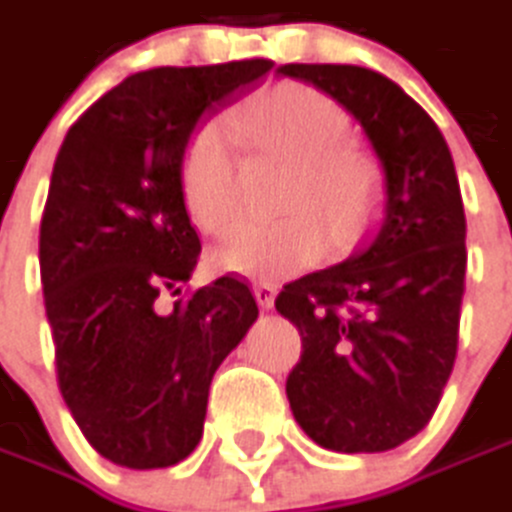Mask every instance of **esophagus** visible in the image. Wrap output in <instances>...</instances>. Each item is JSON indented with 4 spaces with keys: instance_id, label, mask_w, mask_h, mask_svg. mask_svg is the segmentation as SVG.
I'll list each match as a JSON object with an SVG mask.
<instances>
[{
    "instance_id": "esophagus-1",
    "label": "esophagus",
    "mask_w": 512,
    "mask_h": 512,
    "mask_svg": "<svg viewBox=\"0 0 512 512\" xmlns=\"http://www.w3.org/2000/svg\"><path fill=\"white\" fill-rule=\"evenodd\" d=\"M253 297H256V303H259L262 309H274L276 288L274 285H268V282H259V285H253Z\"/></svg>"
}]
</instances>
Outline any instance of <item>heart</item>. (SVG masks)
<instances>
[{
	"label": "heart",
	"mask_w": 512,
	"mask_h": 512,
	"mask_svg": "<svg viewBox=\"0 0 512 512\" xmlns=\"http://www.w3.org/2000/svg\"><path fill=\"white\" fill-rule=\"evenodd\" d=\"M347 113L306 84H276L241 110L247 139L291 163L279 221L244 224L227 238L218 268L244 279H282L317 265L329 236L335 250H349L364 236L379 198L376 163L341 142ZM180 195L189 218L209 236L236 224V154L233 130L209 119L195 130L180 157Z\"/></svg>",
	"instance_id": "obj_1"
}]
</instances>
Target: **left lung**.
<instances>
[{
    "label": "left lung",
    "instance_id": "left-lung-1",
    "mask_svg": "<svg viewBox=\"0 0 512 512\" xmlns=\"http://www.w3.org/2000/svg\"><path fill=\"white\" fill-rule=\"evenodd\" d=\"M361 125L384 198L367 247L288 282L276 311L303 335L285 393L323 449L387 452L428 425L457 355L466 218L452 151L434 119L382 72L285 63Z\"/></svg>",
    "mask_w": 512,
    "mask_h": 512
}]
</instances>
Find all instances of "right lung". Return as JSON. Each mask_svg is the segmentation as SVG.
<instances>
[{
	"label": "right lung",
	"mask_w": 512,
	"mask_h": 512,
	"mask_svg": "<svg viewBox=\"0 0 512 512\" xmlns=\"http://www.w3.org/2000/svg\"><path fill=\"white\" fill-rule=\"evenodd\" d=\"M271 60L160 66L104 92L57 151L40 279L66 408L101 457L165 469L203 437L209 384L256 323L238 276L180 296L201 238L180 195L198 122L256 90Z\"/></svg>",
	"instance_id": "1"
}]
</instances>
